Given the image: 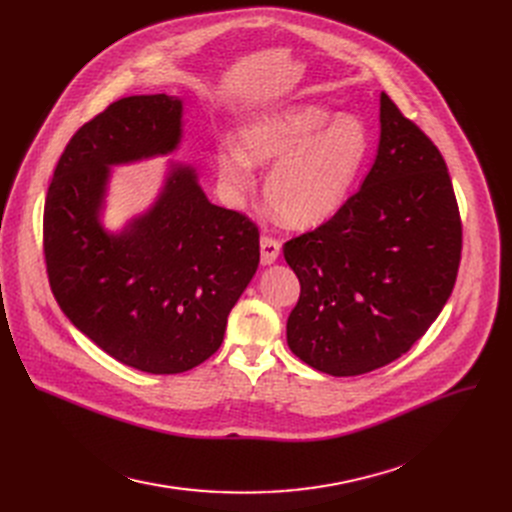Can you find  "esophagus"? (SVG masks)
I'll list each match as a JSON object with an SVG mask.
<instances>
[{
    "label": "esophagus",
    "mask_w": 512,
    "mask_h": 512,
    "mask_svg": "<svg viewBox=\"0 0 512 512\" xmlns=\"http://www.w3.org/2000/svg\"><path fill=\"white\" fill-rule=\"evenodd\" d=\"M280 249H282V245H280L278 238H274L270 234H263L261 236V263L272 265L278 259Z\"/></svg>",
    "instance_id": "34e87169"
}]
</instances>
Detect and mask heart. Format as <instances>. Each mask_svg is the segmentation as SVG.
<instances>
[{
  "label": "heart",
  "instance_id": "heart-1",
  "mask_svg": "<svg viewBox=\"0 0 512 512\" xmlns=\"http://www.w3.org/2000/svg\"><path fill=\"white\" fill-rule=\"evenodd\" d=\"M369 134L353 116L332 118L317 105H290L263 114L240 130V145H220L215 164L226 191L245 197L255 186L253 166H272L265 199L290 228H311L334 215L365 164Z\"/></svg>",
  "mask_w": 512,
  "mask_h": 512
}]
</instances>
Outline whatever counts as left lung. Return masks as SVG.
Listing matches in <instances>:
<instances>
[{
    "label": "left lung",
    "instance_id": "left-lung-1",
    "mask_svg": "<svg viewBox=\"0 0 512 512\" xmlns=\"http://www.w3.org/2000/svg\"><path fill=\"white\" fill-rule=\"evenodd\" d=\"M369 174L328 222L284 242L301 282L290 351L348 378L411 351L446 305L463 249L459 203L432 139L382 93Z\"/></svg>",
    "mask_w": 512,
    "mask_h": 512
}]
</instances>
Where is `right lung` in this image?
Returning a JSON list of instances; mask_svg holds the SVG:
<instances>
[{
  "mask_svg": "<svg viewBox=\"0 0 512 512\" xmlns=\"http://www.w3.org/2000/svg\"><path fill=\"white\" fill-rule=\"evenodd\" d=\"M180 116V99L164 93L107 105L68 141L43 209L60 309L101 351L155 375L188 371L218 351L259 265L257 224L209 203L191 168H176L153 209L120 236L99 226L107 166L172 151Z\"/></svg>",
  "mask_w": 512,
  "mask_h": 512,
  "instance_id": "1",
  "label": "right lung"
}]
</instances>
